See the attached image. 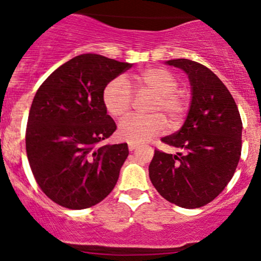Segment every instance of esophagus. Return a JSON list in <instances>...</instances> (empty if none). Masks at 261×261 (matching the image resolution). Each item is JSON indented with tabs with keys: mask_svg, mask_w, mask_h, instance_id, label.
I'll use <instances>...</instances> for the list:
<instances>
[{
	"mask_svg": "<svg viewBox=\"0 0 261 261\" xmlns=\"http://www.w3.org/2000/svg\"><path fill=\"white\" fill-rule=\"evenodd\" d=\"M135 148H137V145H136V143L128 142V149H130V151H134Z\"/></svg>",
	"mask_w": 261,
	"mask_h": 261,
	"instance_id": "esophagus-1",
	"label": "esophagus"
}]
</instances>
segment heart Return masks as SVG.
Wrapping results in <instances>:
<instances>
[{
	"instance_id": "b5f03b06",
	"label": "heart",
	"mask_w": 261,
	"mask_h": 261,
	"mask_svg": "<svg viewBox=\"0 0 261 261\" xmlns=\"http://www.w3.org/2000/svg\"><path fill=\"white\" fill-rule=\"evenodd\" d=\"M131 82L137 93L155 95L148 108L151 115H130L118 127V136L122 141L141 143L163 133L166 117L169 126L175 127L184 120L189 110L187 93L178 89V79L162 67L141 70L131 74ZM103 104L114 118H124L133 107V92L122 79H114L103 89Z\"/></svg>"
}]
</instances>
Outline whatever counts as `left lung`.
<instances>
[{
	"label": "left lung",
	"mask_w": 261,
	"mask_h": 261,
	"mask_svg": "<svg viewBox=\"0 0 261 261\" xmlns=\"http://www.w3.org/2000/svg\"><path fill=\"white\" fill-rule=\"evenodd\" d=\"M167 64L188 73L193 99L180 130L162 139L184 152L169 154L154 149L149 179L167 201L197 208L220 195L234 174L243 125L232 94L210 68L188 59Z\"/></svg>",
	"instance_id": "1"
}]
</instances>
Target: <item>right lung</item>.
Instances as JSON below:
<instances>
[{"mask_svg":"<svg viewBox=\"0 0 261 261\" xmlns=\"http://www.w3.org/2000/svg\"><path fill=\"white\" fill-rule=\"evenodd\" d=\"M131 66L83 54L39 87L27 122L25 149L38 185L58 205L92 207L115 187L128 148L127 143H101L116 130L103 89Z\"/></svg>","mask_w":261,"mask_h":261,"instance_id":"add662e5","label":"right lung"}]
</instances>
